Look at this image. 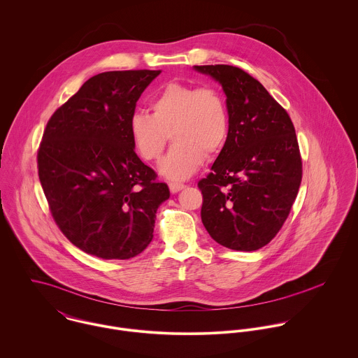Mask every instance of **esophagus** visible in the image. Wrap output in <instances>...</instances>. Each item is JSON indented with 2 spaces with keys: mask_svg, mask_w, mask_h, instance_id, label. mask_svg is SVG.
Segmentation results:
<instances>
[{
  "mask_svg": "<svg viewBox=\"0 0 358 358\" xmlns=\"http://www.w3.org/2000/svg\"><path fill=\"white\" fill-rule=\"evenodd\" d=\"M186 186L185 185H182V183H169V190H171V193L172 194H175V193H178V192H180V190H183Z\"/></svg>",
  "mask_w": 358,
  "mask_h": 358,
  "instance_id": "1",
  "label": "esophagus"
}]
</instances>
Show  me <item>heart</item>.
<instances>
[{"label":"heart","mask_w":358,"mask_h":358,"mask_svg":"<svg viewBox=\"0 0 358 358\" xmlns=\"http://www.w3.org/2000/svg\"><path fill=\"white\" fill-rule=\"evenodd\" d=\"M152 115L135 113L128 132L139 157L157 162L169 135L173 146L161 171L171 179H186L222 152L229 135V110L222 92L210 85L166 84L150 103Z\"/></svg>","instance_id":"1"}]
</instances>
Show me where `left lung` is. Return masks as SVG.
<instances>
[{
  "mask_svg": "<svg viewBox=\"0 0 358 358\" xmlns=\"http://www.w3.org/2000/svg\"><path fill=\"white\" fill-rule=\"evenodd\" d=\"M222 84L229 135L199 182L209 236L234 251L268 244L287 220L302 182V157L287 110L251 74L229 64L194 66Z\"/></svg>",
  "mask_w": 358,
  "mask_h": 358,
  "instance_id": "left-lung-1",
  "label": "left lung"
}]
</instances>
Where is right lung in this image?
<instances>
[{
	"label": "right lung",
	"mask_w": 358,
	"mask_h": 358,
	"mask_svg": "<svg viewBox=\"0 0 358 358\" xmlns=\"http://www.w3.org/2000/svg\"><path fill=\"white\" fill-rule=\"evenodd\" d=\"M159 70L91 77L50 118L37 152L38 178L66 238L102 259H129L153 240L166 183L135 153L128 124Z\"/></svg>",
	"instance_id": "1"
}]
</instances>
